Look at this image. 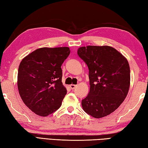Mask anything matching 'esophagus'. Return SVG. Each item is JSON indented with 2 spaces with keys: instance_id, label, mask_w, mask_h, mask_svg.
Returning a JSON list of instances; mask_svg holds the SVG:
<instances>
[{
  "instance_id": "esophagus-1",
  "label": "esophagus",
  "mask_w": 148,
  "mask_h": 148,
  "mask_svg": "<svg viewBox=\"0 0 148 148\" xmlns=\"http://www.w3.org/2000/svg\"><path fill=\"white\" fill-rule=\"evenodd\" d=\"M76 86H77L76 85H74V84H71V85H69V87H71V89L73 90V89H74L75 88H76Z\"/></svg>"
}]
</instances>
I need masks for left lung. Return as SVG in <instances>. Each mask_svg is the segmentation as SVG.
<instances>
[{
  "instance_id": "left-lung-1",
  "label": "left lung",
  "mask_w": 148,
  "mask_h": 148,
  "mask_svg": "<svg viewBox=\"0 0 148 148\" xmlns=\"http://www.w3.org/2000/svg\"><path fill=\"white\" fill-rule=\"evenodd\" d=\"M77 54L88 66L90 91L83 109L95 119L112 113L124 101L130 87V68L124 56L109 46L79 47Z\"/></svg>"
}]
</instances>
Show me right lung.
Returning <instances> with one entry per match:
<instances>
[{
  "instance_id": "1",
  "label": "right lung",
  "mask_w": 148,
  "mask_h": 148,
  "mask_svg": "<svg viewBox=\"0 0 148 148\" xmlns=\"http://www.w3.org/2000/svg\"><path fill=\"white\" fill-rule=\"evenodd\" d=\"M69 47L40 48L24 58L18 66L17 87L21 99L34 113L47 116L61 106L66 89L61 82Z\"/></svg>"
}]
</instances>
